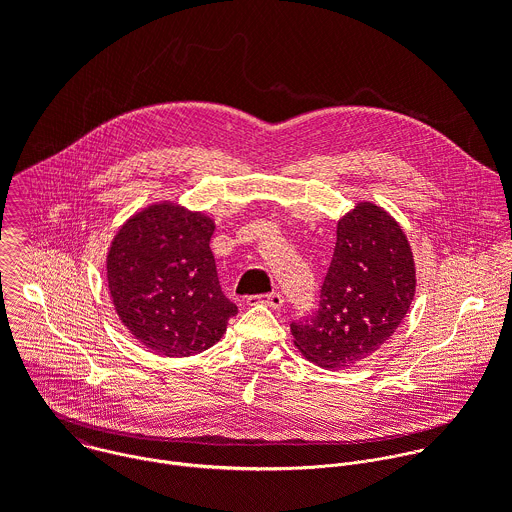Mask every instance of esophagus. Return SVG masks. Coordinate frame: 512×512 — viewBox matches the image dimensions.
Masks as SVG:
<instances>
[{
	"label": "esophagus",
	"instance_id": "1",
	"mask_svg": "<svg viewBox=\"0 0 512 512\" xmlns=\"http://www.w3.org/2000/svg\"><path fill=\"white\" fill-rule=\"evenodd\" d=\"M249 304H261V306H267L271 310H279L283 306V296L279 294V291H271V294L267 296H255V298H249Z\"/></svg>",
	"mask_w": 512,
	"mask_h": 512
}]
</instances>
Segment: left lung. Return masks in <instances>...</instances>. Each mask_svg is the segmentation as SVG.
I'll list each match as a JSON object with an SVG mask.
<instances>
[{"instance_id":"8db88e82","label":"left lung","mask_w":512,"mask_h":512,"mask_svg":"<svg viewBox=\"0 0 512 512\" xmlns=\"http://www.w3.org/2000/svg\"><path fill=\"white\" fill-rule=\"evenodd\" d=\"M415 287V261L403 227L383 206L356 202L336 223L318 312L291 322L294 344L322 369H350L397 332Z\"/></svg>"}]
</instances>
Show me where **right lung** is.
I'll list each match as a JSON object with an SVG mask.
<instances>
[{"mask_svg": "<svg viewBox=\"0 0 512 512\" xmlns=\"http://www.w3.org/2000/svg\"><path fill=\"white\" fill-rule=\"evenodd\" d=\"M214 218L174 200L139 208L107 251V285L131 336L162 356L198 354L227 332L237 306L218 285Z\"/></svg>", "mask_w": 512, "mask_h": 512, "instance_id": "right-lung-1", "label": "right lung"}]
</instances>
